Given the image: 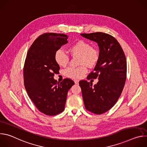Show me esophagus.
I'll list each match as a JSON object with an SVG mask.
<instances>
[{
    "label": "esophagus",
    "mask_w": 147,
    "mask_h": 147,
    "mask_svg": "<svg viewBox=\"0 0 147 147\" xmlns=\"http://www.w3.org/2000/svg\"><path fill=\"white\" fill-rule=\"evenodd\" d=\"M74 83L76 84H78V83H79V81H78V80H74Z\"/></svg>",
    "instance_id": "obj_1"
}]
</instances>
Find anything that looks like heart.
I'll return each instance as SVG.
<instances>
[{
    "label": "heart",
    "instance_id": "obj_1",
    "mask_svg": "<svg viewBox=\"0 0 147 147\" xmlns=\"http://www.w3.org/2000/svg\"><path fill=\"white\" fill-rule=\"evenodd\" d=\"M70 52L74 55H80V63L87 65L89 67L95 66L99 59L97 50L91 47V45L84 40H78L69 48ZM55 60L61 67L66 66L69 61V57L62 49H57L55 54ZM87 72L85 66L80 67H69L65 70V75L71 78H80Z\"/></svg>",
    "mask_w": 147,
    "mask_h": 147
}]
</instances>
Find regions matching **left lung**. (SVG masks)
Returning a JSON list of instances; mask_svg holds the SVG:
<instances>
[{"label": "left lung", "mask_w": 147, "mask_h": 147, "mask_svg": "<svg viewBox=\"0 0 147 147\" xmlns=\"http://www.w3.org/2000/svg\"><path fill=\"white\" fill-rule=\"evenodd\" d=\"M81 35L98 44L99 59L87 79L98 78L96 84L80 81L83 101L86 109L100 115L108 111L117 101L123 90L127 73L124 53L112 35L103 32L81 34Z\"/></svg>", "instance_id": "left-lung-1"}]
</instances>
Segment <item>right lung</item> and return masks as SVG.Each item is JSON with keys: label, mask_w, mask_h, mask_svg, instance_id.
<instances>
[{"label": "right lung", "mask_w": 147, "mask_h": 147, "mask_svg": "<svg viewBox=\"0 0 147 147\" xmlns=\"http://www.w3.org/2000/svg\"><path fill=\"white\" fill-rule=\"evenodd\" d=\"M63 34L40 35L30 48L24 67V82L27 94L36 108L46 115H56L65 109L68 91L74 84L66 78L59 82L55 74L60 67L55 60L56 51L68 42Z\"/></svg>", "instance_id": "obj_1"}]
</instances>
